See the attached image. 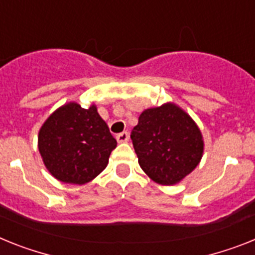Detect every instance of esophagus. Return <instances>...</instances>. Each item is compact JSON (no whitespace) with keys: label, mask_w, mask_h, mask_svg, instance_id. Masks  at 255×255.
<instances>
[{"label":"esophagus","mask_w":255,"mask_h":255,"mask_svg":"<svg viewBox=\"0 0 255 255\" xmlns=\"http://www.w3.org/2000/svg\"><path fill=\"white\" fill-rule=\"evenodd\" d=\"M128 140H129V133H128L127 130L117 134V141H118V142H127Z\"/></svg>","instance_id":"34e87169"}]
</instances>
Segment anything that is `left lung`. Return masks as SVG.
I'll return each mask as SVG.
<instances>
[{"mask_svg": "<svg viewBox=\"0 0 255 255\" xmlns=\"http://www.w3.org/2000/svg\"><path fill=\"white\" fill-rule=\"evenodd\" d=\"M130 138L140 167L160 185H174L191 173L204 149L198 126L174 104L145 110Z\"/></svg>", "mask_w": 255, "mask_h": 255, "instance_id": "8db88e82", "label": "left lung"}]
</instances>
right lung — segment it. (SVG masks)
<instances>
[{
    "mask_svg": "<svg viewBox=\"0 0 255 255\" xmlns=\"http://www.w3.org/2000/svg\"><path fill=\"white\" fill-rule=\"evenodd\" d=\"M117 140L96 106L83 109L69 103L48 117L38 134V149L46 168L61 182L83 185L108 165Z\"/></svg>",
    "mask_w": 255,
    "mask_h": 255,
    "instance_id": "1",
    "label": "right lung"
}]
</instances>
